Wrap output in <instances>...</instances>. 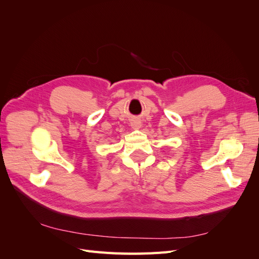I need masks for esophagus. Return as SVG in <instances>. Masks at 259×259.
<instances>
[{"label":"esophagus","mask_w":259,"mask_h":259,"mask_svg":"<svg viewBox=\"0 0 259 259\" xmlns=\"http://www.w3.org/2000/svg\"><path fill=\"white\" fill-rule=\"evenodd\" d=\"M131 125H132V127L133 128H139L140 126H142V122H140V120H138V119H133L132 121H131Z\"/></svg>","instance_id":"34e87169"}]
</instances>
